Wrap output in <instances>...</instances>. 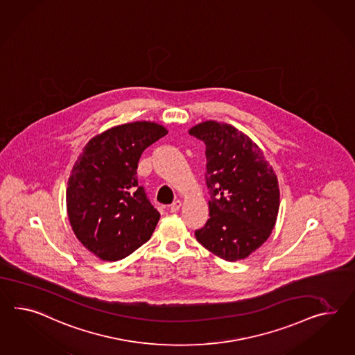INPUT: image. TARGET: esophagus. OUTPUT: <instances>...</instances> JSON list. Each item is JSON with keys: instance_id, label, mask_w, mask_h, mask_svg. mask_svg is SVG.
Returning a JSON list of instances; mask_svg holds the SVG:
<instances>
[{"instance_id": "esophagus-1", "label": "esophagus", "mask_w": 355, "mask_h": 355, "mask_svg": "<svg viewBox=\"0 0 355 355\" xmlns=\"http://www.w3.org/2000/svg\"><path fill=\"white\" fill-rule=\"evenodd\" d=\"M180 207H182V200H176L173 202V205L170 206V211H171V212H176V211H179Z\"/></svg>"}]
</instances>
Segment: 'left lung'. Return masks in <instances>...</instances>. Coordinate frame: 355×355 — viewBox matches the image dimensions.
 Listing matches in <instances>:
<instances>
[{
  "label": "left lung",
  "instance_id": "obj_1",
  "mask_svg": "<svg viewBox=\"0 0 355 355\" xmlns=\"http://www.w3.org/2000/svg\"><path fill=\"white\" fill-rule=\"evenodd\" d=\"M189 134L206 144L205 178L209 193V218L196 230V238L227 261L245 259L275 225L277 176L260 148L230 125L206 121Z\"/></svg>",
  "mask_w": 355,
  "mask_h": 355
}]
</instances>
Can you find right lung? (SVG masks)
I'll use <instances>...</instances> for the list:
<instances>
[{
  "label": "right lung",
  "mask_w": 355,
  "mask_h": 355,
  "mask_svg": "<svg viewBox=\"0 0 355 355\" xmlns=\"http://www.w3.org/2000/svg\"><path fill=\"white\" fill-rule=\"evenodd\" d=\"M167 130L132 122L92 137L73 166L67 211L82 245L107 261L132 254L155 232L159 212L137 184L141 153Z\"/></svg>",
  "instance_id": "right-lung-1"
}]
</instances>
